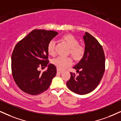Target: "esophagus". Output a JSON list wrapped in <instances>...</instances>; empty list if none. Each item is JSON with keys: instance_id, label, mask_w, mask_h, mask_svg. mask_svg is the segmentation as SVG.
I'll return each mask as SVG.
<instances>
[{"instance_id": "34e87169", "label": "esophagus", "mask_w": 121, "mask_h": 121, "mask_svg": "<svg viewBox=\"0 0 121 121\" xmlns=\"http://www.w3.org/2000/svg\"><path fill=\"white\" fill-rule=\"evenodd\" d=\"M62 70H60V69H59L58 68L57 69V73H62Z\"/></svg>"}]
</instances>
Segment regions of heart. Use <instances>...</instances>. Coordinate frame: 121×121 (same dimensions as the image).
Returning a JSON list of instances; mask_svg holds the SVG:
<instances>
[{
  "label": "heart",
  "mask_w": 121,
  "mask_h": 121,
  "mask_svg": "<svg viewBox=\"0 0 121 121\" xmlns=\"http://www.w3.org/2000/svg\"><path fill=\"white\" fill-rule=\"evenodd\" d=\"M63 40L66 42L69 47V53L76 60H80L85 53V48L81 45L78 44V41L75 37L72 35H65L63 37ZM56 42L52 40L48 45V52L49 54L54 56ZM52 63L59 69H63L69 66L72 64V59L70 57L58 56L52 60Z\"/></svg>",
  "instance_id": "b5f03b06"
}]
</instances>
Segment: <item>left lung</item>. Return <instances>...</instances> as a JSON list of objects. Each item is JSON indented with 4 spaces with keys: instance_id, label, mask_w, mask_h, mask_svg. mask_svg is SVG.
I'll return each mask as SVG.
<instances>
[{
    "instance_id": "left-lung-1",
    "label": "left lung",
    "mask_w": 121,
    "mask_h": 121,
    "mask_svg": "<svg viewBox=\"0 0 121 121\" xmlns=\"http://www.w3.org/2000/svg\"><path fill=\"white\" fill-rule=\"evenodd\" d=\"M83 39L85 45L84 55L73 67L78 74L71 72V78L66 83L70 90L80 95L95 90L105 71V55L102 46L88 32H85Z\"/></svg>"
}]
</instances>
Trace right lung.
Segmentation results:
<instances>
[{
	"label": "right lung",
	"mask_w": 121,
	"mask_h": 121,
	"mask_svg": "<svg viewBox=\"0 0 121 121\" xmlns=\"http://www.w3.org/2000/svg\"><path fill=\"white\" fill-rule=\"evenodd\" d=\"M58 35L54 31L35 29L15 46L11 57V68L15 82L23 92L36 95L49 87L56 68L48 63V45ZM48 66L43 73L38 68Z\"/></svg>",
	"instance_id": "obj_1"
}]
</instances>
